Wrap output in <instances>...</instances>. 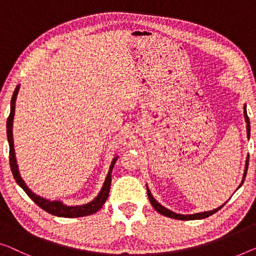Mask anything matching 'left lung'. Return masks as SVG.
<instances>
[{
    "instance_id": "1",
    "label": "left lung",
    "mask_w": 256,
    "mask_h": 256,
    "mask_svg": "<svg viewBox=\"0 0 256 256\" xmlns=\"http://www.w3.org/2000/svg\"><path fill=\"white\" fill-rule=\"evenodd\" d=\"M244 116H245V122L247 123V128H246V130H247V138H250V118H248V116H247L246 104L244 106ZM248 158H250V156H247L246 164H245V171H244L242 180V184L239 185V188H240V186L242 185L244 180H245V177H246V174H247V168H248ZM238 188H237V190H238ZM147 194H148V198H150V201L152 206V207L155 208V210H156V212H160V214H161V215H163V216L170 217V218H174V220H202V218H207V217L212 216V214H215L216 212H218L220 209L222 208L223 206L226 204H226L220 206V207L216 208V209H212V210H210V212H196V214H192V215H182V214H177V212H172V210H170V209H168V208H166V207H163V206H162L161 204H158V202L154 199V196H152V193H150V188H148V186H147Z\"/></svg>"
}]
</instances>
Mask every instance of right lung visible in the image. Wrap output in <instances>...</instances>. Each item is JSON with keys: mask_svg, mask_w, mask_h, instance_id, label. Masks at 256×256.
I'll use <instances>...</instances> for the list:
<instances>
[{"mask_svg": "<svg viewBox=\"0 0 256 256\" xmlns=\"http://www.w3.org/2000/svg\"><path fill=\"white\" fill-rule=\"evenodd\" d=\"M19 88H20V85H17L16 90H14L12 98H11V104H10V115L8 117L6 120V136H8V142H9L10 147V168L11 171H12L14 180L17 182V184L20 186V188L25 190V193L32 199L36 204L39 206L40 208H42L49 214L54 216L58 217H68V218H74V217H82V216H88L92 214H95L96 212L100 210L102 206L104 204V202L108 199L109 192H110V184H112V172L114 166H115V163L117 161L118 156H115L112 158V164L109 166L108 174L104 179V185H102V188L96 196L94 198L93 200L88 204H80V206H68L64 204L62 201L60 200H48L44 199V198L36 196V193L32 192L28 185L25 184V182L22 180L20 177V174H19L17 160H16V154H14V134H12V126H14V109H16V100Z\"/></svg>", "mask_w": 256, "mask_h": 256, "instance_id": "obj_1", "label": "right lung"}]
</instances>
